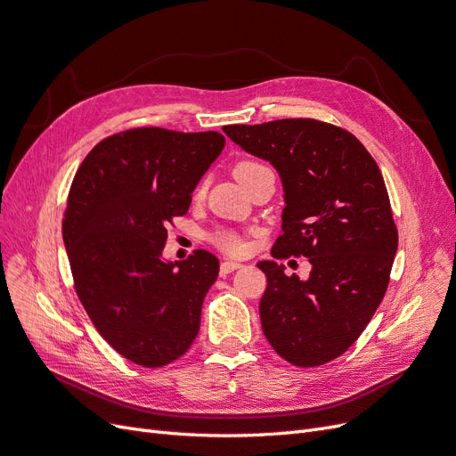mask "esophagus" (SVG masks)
Here are the masks:
<instances>
[{
	"mask_svg": "<svg viewBox=\"0 0 456 456\" xmlns=\"http://www.w3.org/2000/svg\"><path fill=\"white\" fill-rule=\"evenodd\" d=\"M240 267H241V264H238V262H223L221 264V275L224 277V275H228V273L240 269Z\"/></svg>",
	"mask_w": 456,
	"mask_h": 456,
	"instance_id": "1",
	"label": "esophagus"
}]
</instances>
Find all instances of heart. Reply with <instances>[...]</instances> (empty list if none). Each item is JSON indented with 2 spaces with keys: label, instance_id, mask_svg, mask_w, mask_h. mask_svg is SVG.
<instances>
[{
  "label": "heart",
  "instance_id": "b5f03b06",
  "mask_svg": "<svg viewBox=\"0 0 456 456\" xmlns=\"http://www.w3.org/2000/svg\"><path fill=\"white\" fill-rule=\"evenodd\" d=\"M271 172L267 167H264L262 162L256 160H240L238 165L233 167V175L240 179V183L248 187L254 179H256L260 174ZM204 194V183H200L196 189V196ZM211 243L215 247L221 248L226 254H241L243 252V241L240 240L238 233H233L230 230H218L211 235Z\"/></svg>",
  "mask_w": 456,
  "mask_h": 456
}]
</instances>
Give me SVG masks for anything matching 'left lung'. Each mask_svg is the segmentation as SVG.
<instances>
[{"instance_id":"obj_1","label":"left lung","mask_w":456,"mask_h":456,"mask_svg":"<svg viewBox=\"0 0 456 456\" xmlns=\"http://www.w3.org/2000/svg\"><path fill=\"white\" fill-rule=\"evenodd\" d=\"M224 133L282 179L284 233L273 258L305 256L313 265L299 281L275 262L258 264L267 277L264 335L291 365H325L365 331L387 291L398 232L384 177L365 145L325 121L228 125Z\"/></svg>"}]
</instances>
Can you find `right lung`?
<instances>
[{"instance_id": "obj_1", "label": "right lung", "mask_w": 456, "mask_h": 456, "mask_svg": "<svg viewBox=\"0 0 456 456\" xmlns=\"http://www.w3.org/2000/svg\"><path fill=\"white\" fill-rule=\"evenodd\" d=\"M221 133L136 126L101 140L67 198L63 241L80 303L101 337L140 367L179 359L200 330L218 260L165 262L168 230L224 148Z\"/></svg>"}]
</instances>
